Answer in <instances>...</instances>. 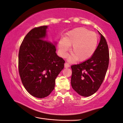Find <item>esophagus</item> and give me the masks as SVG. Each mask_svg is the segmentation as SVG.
Instances as JSON below:
<instances>
[{
  "label": "esophagus",
  "instance_id": "obj_1",
  "mask_svg": "<svg viewBox=\"0 0 123 123\" xmlns=\"http://www.w3.org/2000/svg\"><path fill=\"white\" fill-rule=\"evenodd\" d=\"M70 67V65L68 64V63H65L64 64V67L65 68H68Z\"/></svg>",
  "mask_w": 123,
  "mask_h": 123
}]
</instances>
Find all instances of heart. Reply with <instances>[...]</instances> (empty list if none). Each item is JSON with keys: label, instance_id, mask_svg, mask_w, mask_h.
Instances as JSON below:
<instances>
[{"label": "heart", "instance_id": "obj_1", "mask_svg": "<svg viewBox=\"0 0 123 123\" xmlns=\"http://www.w3.org/2000/svg\"><path fill=\"white\" fill-rule=\"evenodd\" d=\"M98 38L96 34L85 28H75L68 32L64 38L58 42L59 55L63 58L66 57L70 46L72 55L70 60H76L84 61L90 58L96 50Z\"/></svg>", "mask_w": 123, "mask_h": 123}]
</instances>
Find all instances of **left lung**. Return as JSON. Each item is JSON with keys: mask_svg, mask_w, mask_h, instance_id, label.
<instances>
[{"mask_svg": "<svg viewBox=\"0 0 123 123\" xmlns=\"http://www.w3.org/2000/svg\"><path fill=\"white\" fill-rule=\"evenodd\" d=\"M101 40L95 53L85 61L73 65L71 83L79 95L89 96L101 86L109 64V50L105 37L101 33Z\"/></svg>", "mask_w": 123, "mask_h": 123, "instance_id": "left-lung-1", "label": "left lung"}]
</instances>
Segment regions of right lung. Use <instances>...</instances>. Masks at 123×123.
I'll use <instances>...</instances> for the list:
<instances>
[{"label": "right lung", "instance_id": "add662e5", "mask_svg": "<svg viewBox=\"0 0 123 123\" xmlns=\"http://www.w3.org/2000/svg\"><path fill=\"white\" fill-rule=\"evenodd\" d=\"M47 25L34 28L20 47L18 70L25 88L31 95L44 98L52 92L65 61L57 55L55 45L47 40Z\"/></svg>", "mask_w": 123, "mask_h": 123}]
</instances>
